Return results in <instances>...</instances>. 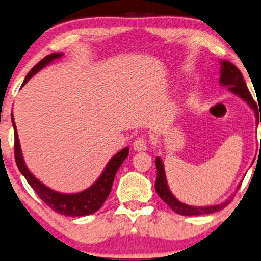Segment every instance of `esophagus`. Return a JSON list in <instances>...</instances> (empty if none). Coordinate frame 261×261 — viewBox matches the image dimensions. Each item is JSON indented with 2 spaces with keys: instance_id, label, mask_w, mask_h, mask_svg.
Returning a JSON list of instances; mask_svg holds the SVG:
<instances>
[{
  "instance_id": "obj_1",
  "label": "esophagus",
  "mask_w": 261,
  "mask_h": 261,
  "mask_svg": "<svg viewBox=\"0 0 261 261\" xmlns=\"http://www.w3.org/2000/svg\"><path fill=\"white\" fill-rule=\"evenodd\" d=\"M134 151H146L147 149V140L144 137H138L133 143Z\"/></svg>"
}]
</instances>
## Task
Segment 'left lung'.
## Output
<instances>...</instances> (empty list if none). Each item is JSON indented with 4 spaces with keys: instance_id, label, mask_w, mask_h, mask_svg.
<instances>
[{
    "instance_id": "8db88e82",
    "label": "left lung",
    "mask_w": 261,
    "mask_h": 261,
    "mask_svg": "<svg viewBox=\"0 0 261 261\" xmlns=\"http://www.w3.org/2000/svg\"><path fill=\"white\" fill-rule=\"evenodd\" d=\"M220 85L229 87V91L232 92L233 94L240 96L241 99H243L244 101L248 104L254 111H256V104L253 100V96L250 94L248 88H247L246 82H244L242 73L232 63L227 62V60H221L220 62ZM256 114V112H255ZM256 118H259V116L256 115ZM260 122H261V116H260ZM258 125V123H256ZM156 168H157V178L155 182V189L156 192L167 204L169 205L175 213L180 215H201V214H211L215 213V212L221 211L229 204L230 199L223 202L220 204L215 205H208V207H192V205H188L182 202L178 201L174 197V195L170 192L169 186L167 184L166 179V173H165V167H163V162L160 157H156ZM240 186V185H239ZM237 186V188H239Z\"/></svg>"
}]
</instances>
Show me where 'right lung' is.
<instances>
[{
	"label": "right lung",
	"instance_id": "right-lung-1",
	"mask_svg": "<svg viewBox=\"0 0 261 261\" xmlns=\"http://www.w3.org/2000/svg\"><path fill=\"white\" fill-rule=\"evenodd\" d=\"M63 57V53H53L49 56L44 57L40 63L36 64L30 72L25 77L24 82H22L21 87L27 85V82L31 79L35 73H37L41 69L47 66L54 60L59 59ZM12 123L13 128H14V155H15V162L19 170L22 175L25 176L29 185L35 190L38 197L46 203L48 207L52 208L57 213L66 215V217H83V215H89L95 213L98 209H100L105 199L110 195L112 182H114L115 175L117 173L118 168H120L123 161L128 157L129 153V149L124 147L120 152H117L112 159L109 161L106 165L104 172L101 173L100 176L96 179L94 184L89 186L88 189L83 190L81 192H76V194H63V192H58L56 190L49 189L48 186L38 180L30 170L28 169L27 165H25L24 159H22V153L20 149V144H19L18 132L17 127H15L14 118H13L12 114Z\"/></svg>",
	"mask_w": 261,
	"mask_h": 261
}]
</instances>
